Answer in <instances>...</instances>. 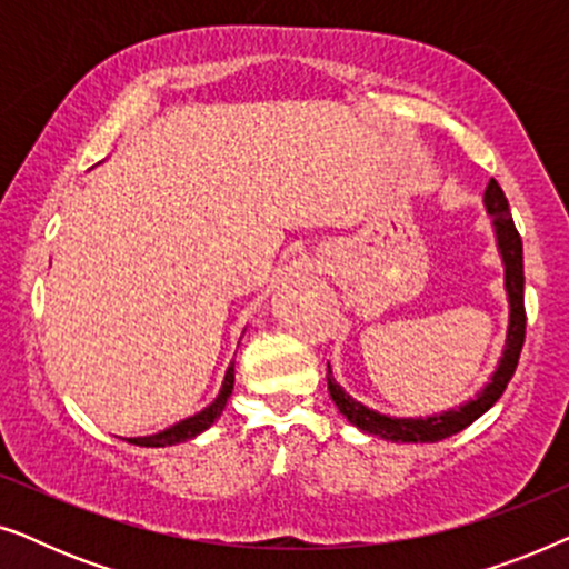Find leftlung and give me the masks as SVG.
<instances>
[{
  "instance_id": "8db88e82",
  "label": "left lung",
  "mask_w": 569,
  "mask_h": 569,
  "mask_svg": "<svg viewBox=\"0 0 569 569\" xmlns=\"http://www.w3.org/2000/svg\"><path fill=\"white\" fill-rule=\"evenodd\" d=\"M485 207L492 214L497 248H500L502 263H505V290H508L510 302V323H508V339H505V349L497 370L489 378V383L477 393V399H469L458 409L440 411L432 417H388L380 415L376 409H368L365 403L355 401L352 396L345 393V388L333 378L331 365H326V383H329V393L333 403H337L341 415L352 422L357 430L378 435L383 440L393 442H438L446 440L450 435L461 432L471 422L485 415L492 403L500 399L505 388H508L512 372L518 368L520 349L526 341V306H523V240H520L516 222L510 217V204L505 199L500 183L489 181L485 191Z\"/></svg>"
}]
</instances>
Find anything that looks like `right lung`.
Masks as SVG:
<instances>
[{
	"mask_svg": "<svg viewBox=\"0 0 569 569\" xmlns=\"http://www.w3.org/2000/svg\"><path fill=\"white\" fill-rule=\"evenodd\" d=\"M232 383H236V362H230L228 372H224L222 388H220V393H217V399L209 403V407L201 409L199 415L181 419V422H176L173 427H168V430H162L158 435H147V438H129V442H134V446H142V448H166V446H176V442H186V440L197 438V435L209 430V427L220 419L224 403H228L230 393H232Z\"/></svg>",
	"mask_w": 569,
	"mask_h": 569,
	"instance_id": "obj_1",
	"label": "right lung"
}]
</instances>
